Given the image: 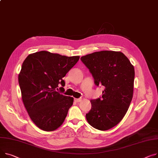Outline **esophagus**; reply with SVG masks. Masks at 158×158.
I'll list each match as a JSON object with an SVG mask.
<instances>
[{
	"mask_svg": "<svg viewBox=\"0 0 158 158\" xmlns=\"http://www.w3.org/2000/svg\"><path fill=\"white\" fill-rule=\"evenodd\" d=\"M74 100H75V102H80L82 100V99H81V98H75Z\"/></svg>",
	"mask_w": 158,
	"mask_h": 158,
	"instance_id": "1",
	"label": "esophagus"
}]
</instances>
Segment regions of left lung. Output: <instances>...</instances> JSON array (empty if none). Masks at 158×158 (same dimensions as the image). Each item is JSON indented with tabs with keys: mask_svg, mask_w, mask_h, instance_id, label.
<instances>
[{
	"mask_svg": "<svg viewBox=\"0 0 158 158\" xmlns=\"http://www.w3.org/2000/svg\"><path fill=\"white\" fill-rule=\"evenodd\" d=\"M94 78L97 86L105 89L102 98L91 100V109L86 118L99 130L116 126L127 112L132 100L135 69L123 52L101 51L81 58Z\"/></svg>",
	"mask_w": 158,
	"mask_h": 158,
	"instance_id": "1",
	"label": "left lung"
}]
</instances>
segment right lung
<instances>
[{
	"label": "right lung",
	"instance_id": "right-lung-1",
	"mask_svg": "<svg viewBox=\"0 0 158 158\" xmlns=\"http://www.w3.org/2000/svg\"><path fill=\"white\" fill-rule=\"evenodd\" d=\"M46 51L30 54L24 60L18 76L22 98L30 118L46 131L58 129L64 122L73 98L64 92L67 73L79 60ZM62 86L59 88V85Z\"/></svg>",
	"mask_w": 158,
	"mask_h": 158
}]
</instances>
